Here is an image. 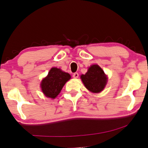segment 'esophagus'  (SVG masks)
<instances>
[{
    "label": "esophagus",
    "instance_id": "obj_1",
    "mask_svg": "<svg viewBox=\"0 0 148 148\" xmlns=\"http://www.w3.org/2000/svg\"><path fill=\"white\" fill-rule=\"evenodd\" d=\"M78 76H79V74H78V73H77V72H75V73L73 74V78H78Z\"/></svg>",
    "mask_w": 148,
    "mask_h": 148
}]
</instances>
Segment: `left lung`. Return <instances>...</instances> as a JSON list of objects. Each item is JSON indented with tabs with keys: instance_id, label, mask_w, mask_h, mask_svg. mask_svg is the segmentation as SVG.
<instances>
[{
	"instance_id": "1",
	"label": "left lung",
	"mask_w": 148,
	"mask_h": 148,
	"mask_svg": "<svg viewBox=\"0 0 148 148\" xmlns=\"http://www.w3.org/2000/svg\"><path fill=\"white\" fill-rule=\"evenodd\" d=\"M84 84L90 92L99 93L102 91L107 82V77L98 65H92L86 74L81 76Z\"/></svg>"
}]
</instances>
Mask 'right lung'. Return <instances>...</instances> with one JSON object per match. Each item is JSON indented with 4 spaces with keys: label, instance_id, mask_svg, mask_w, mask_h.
<instances>
[{
    "label": "right lung",
    "instance_id": "add662e5",
    "mask_svg": "<svg viewBox=\"0 0 148 148\" xmlns=\"http://www.w3.org/2000/svg\"><path fill=\"white\" fill-rule=\"evenodd\" d=\"M70 78L69 74L62 71L59 68H51L48 76L42 81L41 88L42 92L46 97L55 98Z\"/></svg>",
    "mask_w": 148,
    "mask_h": 148
}]
</instances>
